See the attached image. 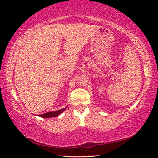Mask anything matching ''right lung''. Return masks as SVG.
<instances>
[{"mask_svg":"<svg viewBox=\"0 0 158 158\" xmlns=\"http://www.w3.org/2000/svg\"><path fill=\"white\" fill-rule=\"evenodd\" d=\"M67 108H68V106H66L65 108L61 109H60V110H58V111H48L45 114L39 115V116H40L42 118H52V117L58 116V115L62 114L63 112L65 111Z\"/></svg>","mask_w":158,"mask_h":158,"instance_id":"add662e5","label":"right lung"}]
</instances>
